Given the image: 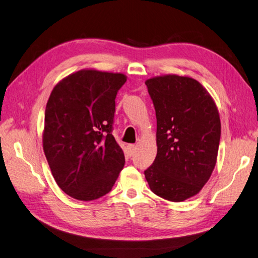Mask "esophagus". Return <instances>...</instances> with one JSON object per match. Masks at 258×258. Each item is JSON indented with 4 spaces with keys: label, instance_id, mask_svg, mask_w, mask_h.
<instances>
[{
    "label": "esophagus",
    "instance_id": "1",
    "mask_svg": "<svg viewBox=\"0 0 258 258\" xmlns=\"http://www.w3.org/2000/svg\"><path fill=\"white\" fill-rule=\"evenodd\" d=\"M127 151H128L127 153H128L130 156H133V155L136 152V146L134 145V144H128V145H127Z\"/></svg>",
    "mask_w": 258,
    "mask_h": 258
}]
</instances>
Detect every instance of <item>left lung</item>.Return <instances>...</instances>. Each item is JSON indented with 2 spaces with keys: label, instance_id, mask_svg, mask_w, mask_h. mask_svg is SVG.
Returning a JSON list of instances; mask_svg holds the SVG:
<instances>
[{
  "label": "left lung",
  "instance_id": "1",
  "mask_svg": "<svg viewBox=\"0 0 258 258\" xmlns=\"http://www.w3.org/2000/svg\"><path fill=\"white\" fill-rule=\"evenodd\" d=\"M145 85L156 111L157 155L144 173L155 195L181 202L200 192L217 164L218 107L194 78L165 75Z\"/></svg>",
  "mask_w": 258,
  "mask_h": 258
}]
</instances>
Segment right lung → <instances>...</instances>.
<instances>
[{
    "label": "right lung",
    "instance_id": "obj_1",
    "mask_svg": "<svg viewBox=\"0 0 258 258\" xmlns=\"http://www.w3.org/2000/svg\"><path fill=\"white\" fill-rule=\"evenodd\" d=\"M123 74L82 69L52 89L45 111L43 148L64 194L81 201L109 194L125 157L112 135Z\"/></svg>",
    "mask_w": 258,
    "mask_h": 258
}]
</instances>
